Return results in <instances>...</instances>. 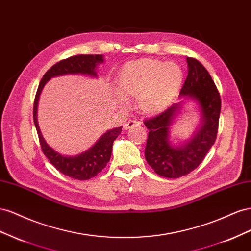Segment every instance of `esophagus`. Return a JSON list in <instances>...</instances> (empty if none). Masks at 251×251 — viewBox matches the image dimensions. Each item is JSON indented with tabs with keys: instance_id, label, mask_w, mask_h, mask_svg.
Returning <instances> with one entry per match:
<instances>
[{
	"instance_id": "obj_1",
	"label": "esophagus",
	"mask_w": 251,
	"mask_h": 251,
	"mask_svg": "<svg viewBox=\"0 0 251 251\" xmlns=\"http://www.w3.org/2000/svg\"><path fill=\"white\" fill-rule=\"evenodd\" d=\"M141 123L139 121H134V120H130V121H128L127 123H125L124 124V129L125 130H128V129H130V128H132V127H137V126H139Z\"/></svg>"
}]
</instances>
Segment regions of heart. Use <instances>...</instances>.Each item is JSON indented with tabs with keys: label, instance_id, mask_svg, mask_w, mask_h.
I'll return each mask as SVG.
<instances>
[{
	"label": "heart",
	"instance_id": "heart-1",
	"mask_svg": "<svg viewBox=\"0 0 251 251\" xmlns=\"http://www.w3.org/2000/svg\"><path fill=\"white\" fill-rule=\"evenodd\" d=\"M182 81L183 71L176 63L154 59L128 62L118 75V102L126 106L127 98H138L139 110L155 116L173 102Z\"/></svg>",
	"mask_w": 251,
	"mask_h": 251
}]
</instances>
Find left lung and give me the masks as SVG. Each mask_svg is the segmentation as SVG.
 I'll return each mask as SVG.
<instances>
[{
  "mask_svg": "<svg viewBox=\"0 0 251 251\" xmlns=\"http://www.w3.org/2000/svg\"><path fill=\"white\" fill-rule=\"evenodd\" d=\"M186 61L188 75L180 97L197 104L201 116L198 129L181 144L171 142L170 128L181 112L183 102L144 122L149 130L145 159L157 175L168 178L186 176L196 169L216 142L219 128L221 98L216 85L201 63L192 58H186Z\"/></svg>",
  "mask_w": 251,
  "mask_h": 251,
  "instance_id": "obj_1",
  "label": "left lung"
}]
</instances>
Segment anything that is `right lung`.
Instances as JSON below:
<instances>
[{"label":"right lung","instance_id":"add662e5","mask_svg":"<svg viewBox=\"0 0 251 251\" xmlns=\"http://www.w3.org/2000/svg\"><path fill=\"white\" fill-rule=\"evenodd\" d=\"M104 62V55L102 54H80L70 56L68 59L62 60L50 68L43 75L35 95L33 104V121L37 128L40 144L43 152L47 156L49 162L58 169L60 173L75 180H89L96 176L102 169L105 168L109 162L112 144L114 140L122 131V126L113 128L106 131L100 138L95 145H92L86 151L77 155H63L50 147L44 140L40 130L38 123V104L41 92L45 84L51 77L64 75H83L91 77H98L97 68L99 64Z\"/></svg>","mask_w":251,"mask_h":251}]
</instances>
